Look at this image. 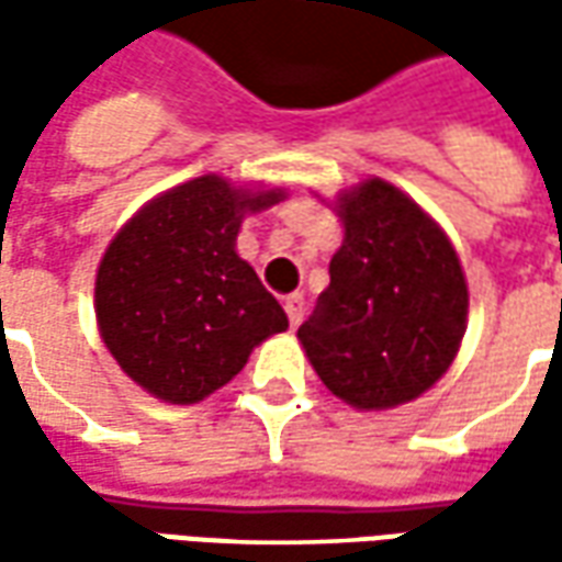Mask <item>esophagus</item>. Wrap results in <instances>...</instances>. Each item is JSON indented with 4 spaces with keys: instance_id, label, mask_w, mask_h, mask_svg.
Returning <instances> with one entry per match:
<instances>
[{
    "instance_id": "1",
    "label": "esophagus",
    "mask_w": 562,
    "mask_h": 562,
    "mask_svg": "<svg viewBox=\"0 0 562 562\" xmlns=\"http://www.w3.org/2000/svg\"><path fill=\"white\" fill-rule=\"evenodd\" d=\"M284 313H288V318H291L293 328L303 322V313H306V300H303V293H291V296L284 300Z\"/></svg>"
}]
</instances>
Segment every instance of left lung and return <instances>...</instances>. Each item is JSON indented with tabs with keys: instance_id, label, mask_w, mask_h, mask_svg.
I'll return each mask as SVG.
<instances>
[{
	"instance_id": "left-lung-1",
	"label": "left lung",
	"mask_w": 562,
	"mask_h": 562,
	"mask_svg": "<svg viewBox=\"0 0 562 562\" xmlns=\"http://www.w3.org/2000/svg\"><path fill=\"white\" fill-rule=\"evenodd\" d=\"M344 247L300 344L325 387L357 409L425 394L450 369L465 331L463 269L443 231L384 181L344 193Z\"/></svg>"
}]
</instances>
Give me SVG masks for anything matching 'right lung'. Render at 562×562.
<instances>
[{
  "label": "right lung",
  "instance_id": "add662e5",
  "mask_svg": "<svg viewBox=\"0 0 562 562\" xmlns=\"http://www.w3.org/2000/svg\"><path fill=\"white\" fill-rule=\"evenodd\" d=\"M284 193H247L205 175L121 227L97 274V318L119 366L168 403H196L247 366L288 315L234 240L244 212Z\"/></svg>",
  "mask_w": 562,
  "mask_h": 562
}]
</instances>
